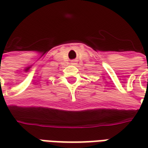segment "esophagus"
<instances>
[{
    "label": "esophagus",
    "instance_id": "34e87169",
    "mask_svg": "<svg viewBox=\"0 0 148 148\" xmlns=\"http://www.w3.org/2000/svg\"><path fill=\"white\" fill-rule=\"evenodd\" d=\"M73 62H74V61H73ZM73 64H74V63H73Z\"/></svg>",
    "mask_w": 148,
    "mask_h": 148
}]
</instances>
